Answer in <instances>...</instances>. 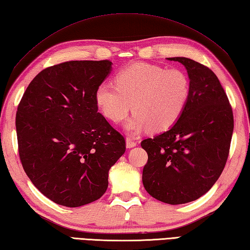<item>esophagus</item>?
Wrapping results in <instances>:
<instances>
[{
	"instance_id": "esophagus-1",
	"label": "esophagus",
	"mask_w": 250,
	"mask_h": 250,
	"mask_svg": "<svg viewBox=\"0 0 250 250\" xmlns=\"http://www.w3.org/2000/svg\"><path fill=\"white\" fill-rule=\"evenodd\" d=\"M136 145H137V143H136L135 140L130 139V138H126V148H128V149L134 148V147H136Z\"/></svg>"
}]
</instances>
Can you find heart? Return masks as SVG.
<instances>
[{
  "label": "heart",
  "mask_w": 250,
  "mask_h": 250,
  "mask_svg": "<svg viewBox=\"0 0 250 250\" xmlns=\"http://www.w3.org/2000/svg\"><path fill=\"white\" fill-rule=\"evenodd\" d=\"M115 86L102 83L95 92L96 104L107 120L119 123L130 112L124 124L130 135L148 129H168L183 114L190 97V81L181 69L135 63L114 78Z\"/></svg>",
  "instance_id": "heart-1"
}]
</instances>
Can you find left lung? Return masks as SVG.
<instances>
[{
  "label": "left lung",
  "instance_id": "8db88e82",
  "mask_svg": "<svg viewBox=\"0 0 250 250\" xmlns=\"http://www.w3.org/2000/svg\"><path fill=\"white\" fill-rule=\"evenodd\" d=\"M185 66L190 97L169 129L141 141L148 154L143 184L150 196L168 205L200 198L218 181L227 163L234 119L215 74L188 58H167Z\"/></svg>",
  "mask_w": 250,
  "mask_h": 250
}]
</instances>
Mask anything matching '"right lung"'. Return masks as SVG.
<instances>
[{"label": "right lung", "instance_id": "obj_1", "mask_svg": "<svg viewBox=\"0 0 250 250\" xmlns=\"http://www.w3.org/2000/svg\"><path fill=\"white\" fill-rule=\"evenodd\" d=\"M110 61H69L42 70L16 114L18 151L27 176L55 204L75 208L101 198L125 139L98 112L95 92Z\"/></svg>", "mask_w": 250, "mask_h": 250}]
</instances>
